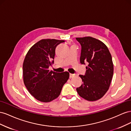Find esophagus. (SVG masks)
Instances as JSON below:
<instances>
[{
	"label": "esophagus",
	"instance_id": "1",
	"mask_svg": "<svg viewBox=\"0 0 131 131\" xmlns=\"http://www.w3.org/2000/svg\"><path fill=\"white\" fill-rule=\"evenodd\" d=\"M74 75H75V74H74L70 73V78H72V77H73L74 76Z\"/></svg>",
	"mask_w": 131,
	"mask_h": 131
}]
</instances>
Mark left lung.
Wrapping results in <instances>:
<instances>
[{"mask_svg":"<svg viewBox=\"0 0 131 131\" xmlns=\"http://www.w3.org/2000/svg\"><path fill=\"white\" fill-rule=\"evenodd\" d=\"M76 39L82 47L80 62L88 64L85 75H80L83 83L76 90L83 99L95 101L109 88L114 73L111 55L106 45L98 39L91 37Z\"/></svg>","mask_w":131,"mask_h":131,"instance_id":"obj_1","label":"left lung"}]
</instances>
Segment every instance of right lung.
I'll use <instances>...</instances> for the list:
<instances>
[{
  "instance_id": "1",
  "label": "right lung",
  "mask_w": 131,
  "mask_h": 131,
  "mask_svg": "<svg viewBox=\"0 0 131 131\" xmlns=\"http://www.w3.org/2000/svg\"><path fill=\"white\" fill-rule=\"evenodd\" d=\"M63 40L42 39L29 49L23 63V78L29 93L41 102L57 98L69 78L65 71L55 72L49 70L54 63L55 48Z\"/></svg>"
}]
</instances>
